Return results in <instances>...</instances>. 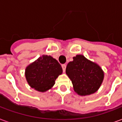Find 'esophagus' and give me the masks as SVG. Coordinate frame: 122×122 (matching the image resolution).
I'll list each match as a JSON object with an SVG mask.
<instances>
[{
	"instance_id": "obj_1",
	"label": "esophagus",
	"mask_w": 122,
	"mask_h": 122,
	"mask_svg": "<svg viewBox=\"0 0 122 122\" xmlns=\"http://www.w3.org/2000/svg\"><path fill=\"white\" fill-rule=\"evenodd\" d=\"M66 65L65 64H63V65H62V68H63V71L65 72V69H66Z\"/></svg>"
}]
</instances>
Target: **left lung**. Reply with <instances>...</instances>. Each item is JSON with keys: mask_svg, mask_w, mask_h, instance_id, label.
I'll use <instances>...</instances> for the list:
<instances>
[{"mask_svg": "<svg viewBox=\"0 0 122 122\" xmlns=\"http://www.w3.org/2000/svg\"><path fill=\"white\" fill-rule=\"evenodd\" d=\"M66 74L72 81L74 92L82 96L95 93L104 79V72L101 66L82 55H77L69 62Z\"/></svg>", "mask_w": 122, "mask_h": 122, "instance_id": "left-lung-1", "label": "left lung"}]
</instances>
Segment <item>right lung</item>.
<instances>
[{
    "label": "right lung",
    "mask_w": 122,
    "mask_h": 122,
    "mask_svg": "<svg viewBox=\"0 0 122 122\" xmlns=\"http://www.w3.org/2000/svg\"><path fill=\"white\" fill-rule=\"evenodd\" d=\"M62 72L61 65L56 59L43 55L26 67L25 74L30 87L38 92H44L53 87Z\"/></svg>",
    "instance_id": "right-lung-1"
}]
</instances>
